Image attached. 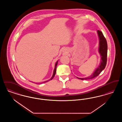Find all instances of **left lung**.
Instances as JSON below:
<instances>
[{"label":"left lung","mask_w":122,"mask_h":122,"mask_svg":"<svg viewBox=\"0 0 122 122\" xmlns=\"http://www.w3.org/2000/svg\"><path fill=\"white\" fill-rule=\"evenodd\" d=\"M97 33L99 38V53L101 56V64L96 69L92 75L86 78H79L82 80H90L97 77L101 73V72L104 69L107 64V40L103 34L102 32L98 30Z\"/></svg>","instance_id":"obj_1"}]
</instances>
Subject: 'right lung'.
<instances>
[{
  "mask_svg": "<svg viewBox=\"0 0 122 122\" xmlns=\"http://www.w3.org/2000/svg\"><path fill=\"white\" fill-rule=\"evenodd\" d=\"M58 61L57 62V63H56V64H55V69H54V71H53V75H52V78L50 79V80H49V81H50V80H52V79H53V78L54 77V76H55V74H56V67H57V64H58ZM48 81H45V82H44L43 83H45V82H47Z\"/></svg>",
  "mask_w": 122,
  "mask_h": 122,
  "instance_id": "1",
  "label": "right lung"
}]
</instances>
